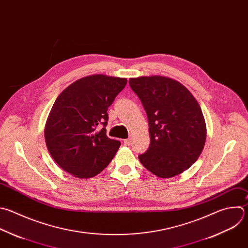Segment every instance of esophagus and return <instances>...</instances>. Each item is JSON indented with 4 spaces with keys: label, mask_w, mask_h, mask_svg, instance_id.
<instances>
[{
    "label": "esophagus",
    "mask_w": 248,
    "mask_h": 248,
    "mask_svg": "<svg viewBox=\"0 0 248 248\" xmlns=\"http://www.w3.org/2000/svg\"><path fill=\"white\" fill-rule=\"evenodd\" d=\"M130 142H131V140H130L129 138H127V139H124V144L125 146H129V145H130Z\"/></svg>",
    "instance_id": "esophagus-1"
}]
</instances>
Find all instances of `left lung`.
Returning <instances> with one entry per match:
<instances>
[{
	"mask_svg": "<svg viewBox=\"0 0 248 248\" xmlns=\"http://www.w3.org/2000/svg\"><path fill=\"white\" fill-rule=\"evenodd\" d=\"M149 122L151 143L139 155L143 166L160 178L176 176L199 158L206 126L202 109L180 82L161 76L129 78Z\"/></svg>",
	"mask_w": 248,
	"mask_h": 248,
	"instance_id": "1",
	"label": "left lung"
}]
</instances>
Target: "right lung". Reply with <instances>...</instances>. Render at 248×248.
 I'll return each mask as SVG.
<instances>
[{
	"label": "right lung",
	"instance_id": "1",
	"mask_svg": "<svg viewBox=\"0 0 248 248\" xmlns=\"http://www.w3.org/2000/svg\"><path fill=\"white\" fill-rule=\"evenodd\" d=\"M126 82L124 78L93 75L76 80L56 98L45 138L52 158L66 172L91 178L113 159L121 142L106 134L107 111Z\"/></svg>",
	"mask_w": 248,
	"mask_h": 248
}]
</instances>
